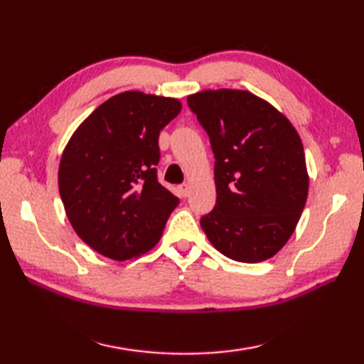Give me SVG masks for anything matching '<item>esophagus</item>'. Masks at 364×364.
Returning <instances> with one entry per match:
<instances>
[{
    "label": "esophagus",
    "instance_id": "esophagus-1",
    "mask_svg": "<svg viewBox=\"0 0 364 364\" xmlns=\"http://www.w3.org/2000/svg\"><path fill=\"white\" fill-rule=\"evenodd\" d=\"M189 184L188 183H183V184H180V192H181V196L183 197H188L189 196Z\"/></svg>",
    "mask_w": 364,
    "mask_h": 364
}]
</instances>
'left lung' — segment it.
Returning a JSON list of instances; mask_svg holds the SVG:
<instances>
[{"label":"left lung","mask_w":364,"mask_h":364,"mask_svg":"<svg viewBox=\"0 0 364 364\" xmlns=\"http://www.w3.org/2000/svg\"><path fill=\"white\" fill-rule=\"evenodd\" d=\"M189 109L210 137L215 205L206 237L239 262L264 261L292 235L308 196L304 145L283 114L247 90H203Z\"/></svg>","instance_id":"8db88e82"}]
</instances>
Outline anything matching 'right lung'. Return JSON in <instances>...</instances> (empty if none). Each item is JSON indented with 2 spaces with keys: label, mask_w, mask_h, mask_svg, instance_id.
Wrapping results in <instances>:
<instances>
[{
  "label": "right lung",
  "mask_w": 364,
  "mask_h": 364,
  "mask_svg": "<svg viewBox=\"0 0 364 364\" xmlns=\"http://www.w3.org/2000/svg\"><path fill=\"white\" fill-rule=\"evenodd\" d=\"M180 111L175 98L123 92L100 105L67 144L60 200L95 252L125 261L159 241L180 200L158 181V139Z\"/></svg>",
  "instance_id": "1"
}]
</instances>
